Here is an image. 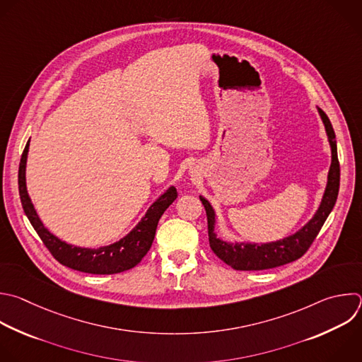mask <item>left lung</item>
Wrapping results in <instances>:
<instances>
[{
    "label": "left lung",
    "instance_id": "obj_1",
    "mask_svg": "<svg viewBox=\"0 0 362 362\" xmlns=\"http://www.w3.org/2000/svg\"><path fill=\"white\" fill-rule=\"evenodd\" d=\"M317 110L321 116L328 136V144L331 148V166L327 176V186L318 209L315 210L314 216L294 234L280 238L277 242L260 245L246 242H228V240L220 238L216 233L217 214L213 206L206 197L199 196L207 214L210 247L213 253L231 269L245 272L267 270L300 259L308 250L327 217L329 216L331 210L334 209L339 190V163L337 155V141L328 116L318 106Z\"/></svg>",
    "mask_w": 362,
    "mask_h": 362
}]
</instances>
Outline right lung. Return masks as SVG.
<instances>
[{"label":"right lung","instance_id":"right-lung-1","mask_svg":"<svg viewBox=\"0 0 362 362\" xmlns=\"http://www.w3.org/2000/svg\"><path fill=\"white\" fill-rule=\"evenodd\" d=\"M28 151L30 141L27 142L23 152L18 170V189L23 209L30 223L41 237L42 243L61 264L72 270L89 274H116L135 267L146 256L153 243L159 218L177 197L175 186L168 187L165 193L151 204L141 221L125 237L117 240V242L107 246H100L98 249L78 247L62 242L41 221L27 190L25 170Z\"/></svg>","mask_w":362,"mask_h":362}]
</instances>
